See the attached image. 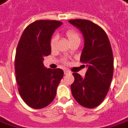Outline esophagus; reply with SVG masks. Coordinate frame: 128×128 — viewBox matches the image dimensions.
I'll list each match as a JSON object with an SVG mask.
<instances>
[{
  "instance_id": "1",
  "label": "esophagus",
  "mask_w": 128,
  "mask_h": 128,
  "mask_svg": "<svg viewBox=\"0 0 128 128\" xmlns=\"http://www.w3.org/2000/svg\"><path fill=\"white\" fill-rule=\"evenodd\" d=\"M64 74H71V72H69V71H68V70H64Z\"/></svg>"
}]
</instances>
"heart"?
Here are the masks:
<instances>
[{
	"label": "heart",
	"mask_w": 128,
	"mask_h": 128,
	"mask_svg": "<svg viewBox=\"0 0 128 128\" xmlns=\"http://www.w3.org/2000/svg\"><path fill=\"white\" fill-rule=\"evenodd\" d=\"M66 36L67 37L70 42H72L74 41H80L79 34L76 32H75L74 30H68L66 32ZM57 40H58V38H57L56 35H54L51 38L50 45V48L52 50H54L56 49V44H57ZM63 62H64V64L67 63L66 60H63Z\"/></svg>",
	"instance_id": "obj_1"
}]
</instances>
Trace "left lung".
I'll return each mask as SVG.
<instances>
[{
  "mask_svg": "<svg viewBox=\"0 0 128 128\" xmlns=\"http://www.w3.org/2000/svg\"><path fill=\"white\" fill-rule=\"evenodd\" d=\"M68 22L84 34V47L80 61L88 67L85 77L73 73L72 96L82 106L96 108L106 98L112 82L114 68L110 43L106 32L93 22L82 19Z\"/></svg>",
  "mask_w": 128,
  "mask_h": 128,
  "instance_id": "obj_1",
  "label": "left lung"
}]
</instances>
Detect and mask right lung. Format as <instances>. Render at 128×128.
<instances>
[{"instance_id": "right-lung-1", "label": "right lung", "mask_w": 128, "mask_h": 128, "mask_svg": "<svg viewBox=\"0 0 128 128\" xmlns=\"http://www.w3.org/2000/svg\"><path fill=\"white\" fill-rule=\"evenodd\" d=\"M62 24L57 20H37L24 29L18 42L15 60L18 91L24 103L34 109L47 106L54 99L63 78L61 68H46L44 57L51 54V38Z\"/></svg>"}]
</instances>
